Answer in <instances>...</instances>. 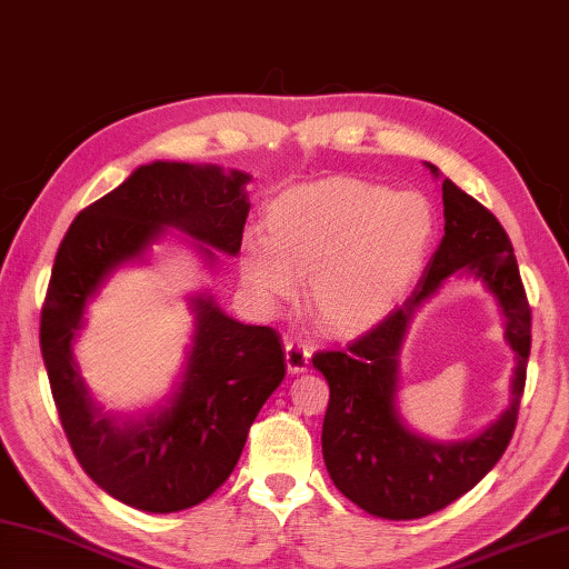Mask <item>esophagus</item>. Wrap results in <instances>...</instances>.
<instances>
[{
  "label": "esophagus",
  "mask_w": 569,
  "mask_h": 569,
  "mask_svg": "<svg viewBox=\"0 0 569 569\" xmlns=\"http://www.w3.org/2000/svg\"><path fill=\"white\" fill-rule=\"evenodd\" d=\"M311 351L301 341H286V367L291 375H301L309 369Z\"/></svg>",
  "instance_id": "1"
}]
</instances>
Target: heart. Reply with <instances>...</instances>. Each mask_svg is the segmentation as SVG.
<instances>
[{
	"label": "heart",
	"instance_id": "b5f03b06",
	"mask_svg": "<svg viewBox=\"0 0 569 569\" xmlns=\"http://www.w3.org/2000/svg\"><path fill=\"white\" fill-rule=\"evenodd\" d=\"M268 238L240 246V276L276 309L309 281V306L329 337L355 339L390 317L418 281L436 212L418 192L355 177L286 189L266 210Z\"/></svg>",
	"mask_w": 569,
	"mask_h": 569
}]
</instances>
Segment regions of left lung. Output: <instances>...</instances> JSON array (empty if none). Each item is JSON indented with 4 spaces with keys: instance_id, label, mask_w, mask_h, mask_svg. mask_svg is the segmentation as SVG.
<instances>
[{
    "instance_id": "1",
    "label": "left lung",
    "mask_w": 569,
    "mask_h": 569,
    "mask_svg": "<svg viewBox=\"0 0 569 569\" xmlns=\"http://www.w3.org/2000/svg\"><path fill=\"white\" fill-rule=\"evenodd\" d=\"M432 174L438 167L426 164ZM446 236L418 288L347 351H317L313 367L329 382L323 415V463L337 489L372 517L420 519L471 491L503 456L517 428L531 349V309L511 240L501 222L443 179ZM453 272L490 288L505 313V336L518 357L510 408L479 437L438 445L412 433L397 412L399 347L413 313Z\"/></svg>"
}]
</instances>
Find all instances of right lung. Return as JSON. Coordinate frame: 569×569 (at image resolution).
Instances as JSON below:
<instances>
[{"instance_id":"1","label":"right lung","mask_w":569,"mask_h":569,"mask_svg":"<svg viewBox=\"0 0 569 569\" xmlns=\"http://www.w3.org/2000/svg\"><path fill=\"white\" fill-rule=\"evenodd\" d=\"M242 171L154 161L88 204L62 238L40 317L52 400L78 463L106 493L151 513L202 503L236 468L252 420L286 377L281 337L192 299L194 333L182 382L141 420L103 412L73 357L86 306L116 268L143 260L167 228L238 256L250 210ZM200 248L207 263L214 252Z\"/></svg>"}]
</instances>
